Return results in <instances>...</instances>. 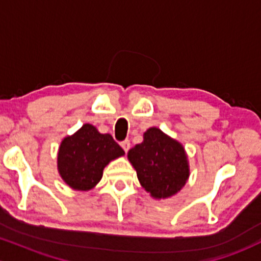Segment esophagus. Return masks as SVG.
<instances>
[{"instance_id":"obj_1","label":"esophagus","mask_w":261,"mask_h":261,"mask_svg":"<svg viewBox=\"0 0 261 261\" xmlns=\"http://www.w3.org/2000/svg\"><path fill=\"white\" fill-rule=\"evenodd\" d=\"M120 146L122 147V149H124V151L127 153V151H128V149H130V141H128V140L121 141Z\"/></svg>"}]
</instances>
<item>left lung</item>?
Masks as SVG:
<instances>
[{"label":"left lung","mask_w":261,"mask_h":261,"mask_svg":"<svg viewBox=\"0 0 261 261\" xmlns=\"http://www.w3.org/2000/svg\"><path fill=\"white\" fill-rule=\"evenodd\" d=\"M127 157L141 185L155 199L174 195L189 178L182 146L157 127L148 128L143 135V142L131 148Z\"/></svg>","instance_id":"8db88e82"}]
</instances>
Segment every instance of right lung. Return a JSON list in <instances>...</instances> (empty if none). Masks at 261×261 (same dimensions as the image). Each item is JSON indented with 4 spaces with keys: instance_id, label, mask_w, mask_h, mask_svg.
Instances as JSON below:
<instances>
[{
    "instance_id": "right-lung-1",
    "label": "right lung",
    "mask_w": 261,
    "mask_h": 261,
    "mask_svg": "<svg viewBox=\"0 0 261 261\" xmlns=\"http://www.w3.org/2000/svg\"><path fill=\"white\" fill-rule=\"evenodd\" d=\"M124 153L112 135L98 133L93 125L86 124L61 142L60 175L74 190H89L99 182L104 167Z\"/></svg>"
}]
</instances>
